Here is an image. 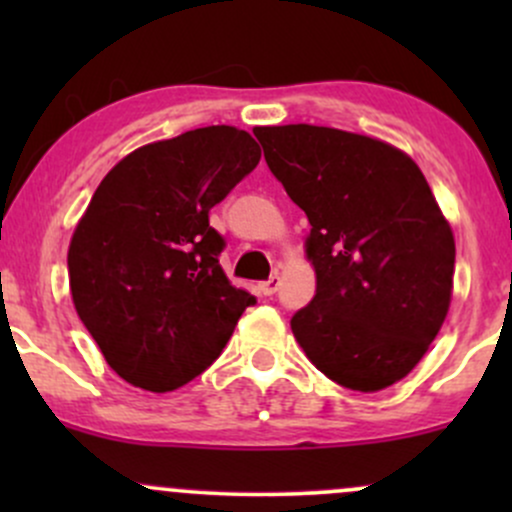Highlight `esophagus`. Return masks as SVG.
I'll return each mask as SVG.
<instances>
[{
    "label": "esophagus",
    "mask_w": 512,
    "mask_h": 512,
    "mask_svg": "<svg viewBox=\"0 0 512 512\" xmlns=\"http://www.w3.org/2000/svg\"><path fill=\"white\" fill-rule=\"evenodd\" d=\"M279 286H281L279 274H272V276H269L267 281H262V284H260V291L264 293V296H274V293L279 291Z\"/></svg>",
    "instance_id": "esophagus-1"
}]
</instances>
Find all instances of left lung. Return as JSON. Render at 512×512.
<instances>
[{"label":"left lung","instance_id":"8db88e82","mask_svg":"<svg viewBox=\"0 0 512 512\" xmlns=\"http://www.w3.org/2000/svg\"><path fill=\"white\" fill-rule=\"evenodd\" d=\"M264 161L305 211L317 289L291 317L334 383L402 380L448 315L455 238L419 166L395 146L332 127H255Z\"/></svg>","mask_w":512,"mask_h":512}]
</instances>
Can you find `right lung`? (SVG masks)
<instances>
[{
    "label": "right lung",
    "mask_w": 512,
    "mask_h": 512,
    "mask_svg": "<svg viewBox=\"0 0 512 512\" xmlns=\"http://www.w3.org/2000/svg\"><path fill=\"white\" fill-rule=\"evenodd\" d=\"M228 125L199 127L122 158L93 192L69 245L74 308L108 366L149 392L178 390L257 303L223 274L211 207L260 163Z\"/></svg>",
    "instance_id": "obj_1"
}]
</instances>
